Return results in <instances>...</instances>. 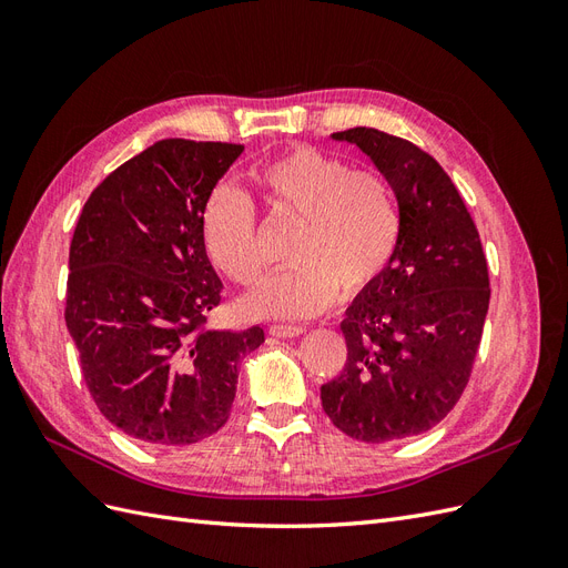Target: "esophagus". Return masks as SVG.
I'll return each mask as SVG.
<instances>
[{
    "label": "esophagus",
    "mask_w": 568,
    "mask_h": 568,
    "mask_svg": "<svg viewBox=\"0 0 568 568\" xmlns=\"http://www.w3.org/2000/svg\"><path fill=\"white\" fill-rule=\"evenodd\" d=\"M267 332H270V336H277V338H294V336H301L305 332V326H298V324H272Z\"/></svg>",
    "instance_id": "esophagus-1"
}]
</instances>
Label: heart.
I'll use <instances>...</instances> for the list:
<instances>
[{
  "mask_svg": "<svg viewBox=\"0 0 568 568\" xmlns=\"http://www.w3.org/2000/svg\"><path fill=\"white\" fill-rule=\"evenodd\" d=\"M274 220L296 222L291 270L255 288L239 311L251 320H303L365 294L393 263L403 236L398 194L376 170H353L329 153L298 146L253 170ZM201 244L227 280L251 286L265 270L253 203L232 184L213 186L199 215Z\"/></svg>",
  "mask_w": 568,
  "mask_h": 568,
  "instance_id": "b5f03b06",
  "label": "heart"
}]
</instances>
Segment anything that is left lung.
Returning a JSON list of instances; mask_svg holds the SVG:
<instances>
[{"label":"left lung","mask_w":568,"mask_h":568,"mask_svg":"<svg viewBox=\"0 0 568 568\" xmlns=\"http://www.w3.org/2000/svg\"><path fill=\"white\" fill-rule=\"evenodd\" d=\"M332 140L355 144L388 178L403 236L382 280L348 305V359L320 388L322 407L355 440H400L448 417L467 388L490 303L486 255L453 180L426 151L374 128Z\"/></svg>","instance_id":"8db88e82"}]
</instances>
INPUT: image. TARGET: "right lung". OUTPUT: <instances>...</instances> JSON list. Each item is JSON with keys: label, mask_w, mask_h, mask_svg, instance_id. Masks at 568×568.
Here are the masks:
<instances>
[{"label": "right lung", "mask_w": 568, "mask_h": 568, "mask_svg": "<svg viewBox=\"0 0 568 568\" xmlns=\"http://www.w3.org/2000/svg\"><path fill=\"white\" fill-rule=\"evenodd\" d=\"M242 144L161 140L88 199L68 255L65 326L97 407L151 445L225 426L239 363L265 341L203 329L222 282L201 244V205Z\"/></svg>", "instance_id": "1"}]
</instances>
